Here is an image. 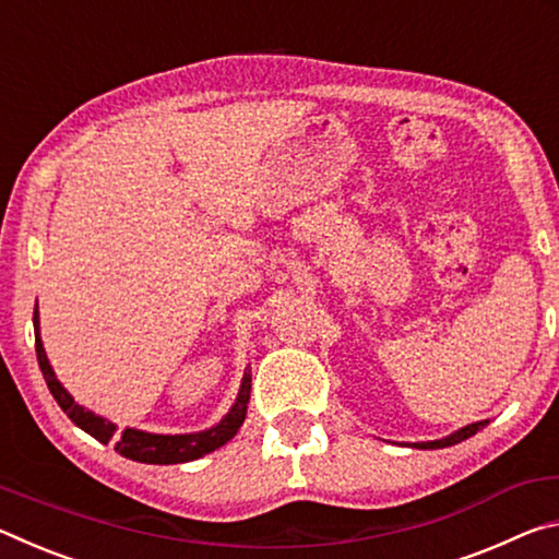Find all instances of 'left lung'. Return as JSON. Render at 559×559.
<instances>
[{"label":"left lung","instance_id":"1","mask_svg":"<svg viewBox=\"0 0 559 559\" xmlns=\"http://www.w3.org/2000/svg\"><path fill=\"white\" fill-rule=\"evenodd\" d=\"M488 421H476V424H468V427H463V429H459L456 433H451V437H447V439H439V441H427V443H414L416 449H443V447H453V443H459V441H463V439H468V437H473V433H476L478 429H484Z\"/></svg>","mask_w":559,"mask_h":559}]
</instances>
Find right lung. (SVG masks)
I'll return each instance as SVG.
<instances>
[{
  "label": "right lung",
  "instance_id": "add662e5",
  "mask_svg": "<svg viewBox=\"0 0 559 559\" xmlns=\"http://www.w3.org/2000/svg\"><path fill=\"white\" fill-rule=\"evenodd\" d=\"M34 333H36V359H39L44 380L49 384L56 404L69 414V419L75 424V427H81L83 431L91 433L93 439H98L100 443H108L110 439L116 441V451L120 456L140 461V463L194 461L204 456V453L224 447V443L239 431V427L246 419V406H249V396H251V370L243 372L239 400H236V404L231 406V412L210 431L177 433V437H163V433H147L138 429H122L120 433H116V427H112L110 421L100 419V416H96L93 412L83 409L81 404H75L73 396L63 390L59 380H56L39 337V313H36V308H34Z\"/></svg>",
  "mask_w": 559,
  "mask_h": 559
}]
</instances>
